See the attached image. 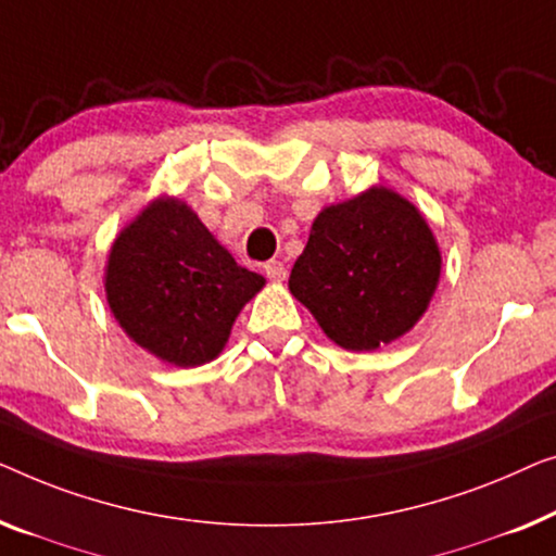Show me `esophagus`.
<instances>
[{
    "label": "esophagus",
    "mask_w": 556,
    "mask_h": 556,
    "mask_svg": "<svg viewBox=\"0 0 556 556\" xmlns=\"http://www.w3.org/2000/svg\"><path fill=\"white\" fill-rule=\"evenodd\" d=\"M264 275H267L271 281H285L287 279L285 262H279V260L267 262V264H264Z\"/></svg>",
    "instance_id": "34e87169"
}]
</instances>
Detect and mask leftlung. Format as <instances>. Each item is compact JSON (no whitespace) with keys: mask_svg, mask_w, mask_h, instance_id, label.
<instances>
[{"mask_svg":"<svg viewBox=\"0 0 556 556\" xmlns=\"http://www.w3.org/2000/svg\"><path fill=\"white\" fill-rule=\"evenodd\" d=\"M441 279V249L426 216L388 186L319 211L289 292L334 345L378 350L410 332Z\"/></svg>","mask_w":556,"mask_h":556,"instance_id":"1","label":"left lung"}]
</instances>
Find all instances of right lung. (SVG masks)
Returning <instances> with one entry per match:
<instances>
[{
	"mask_svg": "<svg viewBox=\"0 0 556 556\" xmlns=\"http://www.w3.org/2000/svg\"><path fill=\"white\" fill-rule=\"evenodd\" d=\"M264 285L176 197L148 203L115 237L105 264V300L123 332L176 367L222 355L239 312Z\"/></svg>",
	"mask_w": 556,
	"mask_h": 556,
	"instance_id": "right-lung-1",
	"label": "right lung"
}]
</instances>
